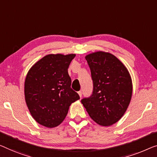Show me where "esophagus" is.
<instances>
[{
    "label": "esophagus",
    "mask_w": 157,
    "mask_h": 157,
    "mask_svg": "<svg viewBox=\"0 0 157 157\" xmlns=\"http://www.w3.org/2000/svg\"><path fill=\"white\" fill-rule=\"evenodd\" d=\"M78 94H79V97H82V91H79V92H78Z\"/></svg>",
    "instance_id": "34e87169"
}]
</instances>
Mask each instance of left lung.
<instances>
[{"instance_id":"obj_1","label":"left lung","mask_w":157,"mask_h":157,"mask_svg":"<svg viewBox=\"0 0 157 157\" xmlns=\"http://www.w3.org/2000/svg\"><path fill=\"white\" fill-rule=\"evenodd\" d=\"M85 58L91 71L93 91L81 102L94 121L110 126L120 120L129 106L132 94L130 73L110 53L97 51Z\"/></svg>"}]
</instances>
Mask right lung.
<instances>
[{"mask_svg":"<svg viewBox=\"0 0 157 157\" xmlns=\"http://www.w3.org/2000/svg\"><path fill=\"white\" fill-rule=\"evenodd\" d=\"M75 54H49L28 72L25 97L30 113L37 123L47 128L59 125L72 103L79 99L71 88L67 69Z\"/></svg>","mask_w":157,"mask_h":157,"instance_id":"right-lung-1","label":"right lung"}]
</instances>
